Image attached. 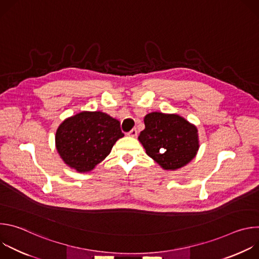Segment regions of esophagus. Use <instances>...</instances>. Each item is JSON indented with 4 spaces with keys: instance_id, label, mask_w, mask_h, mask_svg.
I'll return each mask as SVG.
<instances>
[{
    "instance_id": "1",
    "label": "esophagus",
    "mask_w": 259,
    "mask_h": 259,
    "mask_svg": "<svg viewBox=\"0 0 259 259\" xmlns=\"http://www.w3.org/2000/svg\"><path fill=\"white\" fill-rule=\"evenodd\" d=\"M128 135L129 136H132V137H135V136H137V130L134 128V129H132L131 131H129L128 132Z\"/></svg>"
}]
</instances>
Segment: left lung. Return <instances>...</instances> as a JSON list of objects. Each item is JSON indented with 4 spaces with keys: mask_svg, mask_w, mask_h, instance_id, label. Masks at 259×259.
Instances as JSON below:
<instances>
[{
    "mask_svg": "<svg viewBox=\"0 0 259 259\" xmlns=\"http://www.w3.org/2000/svg\"><path fill=\"white\" fill-rule=\"evenodd\" d=\"M138 136L146 154L164 169L175 170L193 160L199 149L197 128L178 115L151 113Z\"/></svg>",
    "mask_w": 259,
    "mask_h": 259,
    "instance_id": "1",
    "label": "left lung"
}]
</instances>
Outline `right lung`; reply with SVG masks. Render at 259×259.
Segmentation results:
<instances>
[{
  "label": "right lung",
  "mask_w": 259,
  "mask_h": 259,
  "mask_svg": "<svg viewBox=\"0 0 259 259\" xmlns=\"http://www.w3.org/2000/svg\"><path fill=\"white\" fill-rule=\"evenodd\" d=\"M120 122L101 112H82L63 121L56 131V149L66 165L88 172L123 137Z\"/></svg>",
  "instance_id": "right-lung-1"
}]
</instances>
